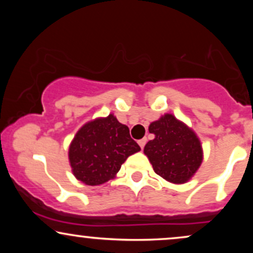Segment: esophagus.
<instances>
[{"mask_svg":"<svg viewBox=\"0 0 253 253\" xmlns=\"http://www.w3.org/2000/svg\"><path fill=\"white\" fill-rule=\"evenodd\" d=\"M146 141H147V139H146V138H144V139H140V140L138 141L139 146H140L141 149H144V146H145V144H146Z\"/></svg>","mask_w":253,"mask_h":253,"instance_id":"1","label":"esophagus"}]
</instances>
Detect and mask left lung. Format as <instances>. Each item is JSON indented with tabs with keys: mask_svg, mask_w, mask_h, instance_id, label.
<instances>
[{
	"mask_svg": "<svg viewBox=\"0 0 253 253\" xmlns=\"http://www.w3.org/2000/svg\"><path fill=\"white\" fill-rule=\"evenodd\" d=\"M155 139L145 145L147 156L157 175L175 184L188 182L202 163L200 139L187 125L172 114H165L149 127Z\"/></svg>",
	"mask_w": 253,
	"mask_h": 253,
	"instance_id": "8db88e82",
	"label": "left lung"
}]
</instances>
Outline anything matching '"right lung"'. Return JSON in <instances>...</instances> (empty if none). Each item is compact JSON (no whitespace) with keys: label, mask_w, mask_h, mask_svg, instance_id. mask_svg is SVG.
I'll return each instance as SVG.
<instances>
[{"label":"right lung","mask_w":253,"mask_h":253,"mask_svg":"<svg viewBox=\"0 0 253 253\" xmlns=\"http://www.w3.org/2000/svg\"><path fill=\"white\" fill-rule=\"evenodd\" d=\"M138 151L140 146L130 138L128 127L109 114L81 127L70 144L69 161L78 181L98 185L114 178L125 161Z\"/></svg>","instance_id":"obj_1"}]
</instances>
